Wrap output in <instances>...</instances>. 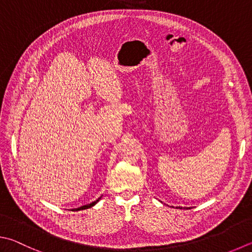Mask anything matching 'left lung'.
<instances>
[{
    "instance_id": "8db88e82",
    "label": "left lung",
    "mask_w": 252,
    "mask_h": 252,
    "mask_svg": "<svg viewBox=\"0 0 252 252\" xmlns=\"http://www.w3.org/2000/svg\"><path fill=\"white\" fill-rule=\"evenodd\" d=\"M178 208H180V207H178Z\"/></svg>"
}]
</instances>
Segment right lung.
Listing matches in <instances>:
<instances>
[{"mask_svg":"<svg viewBox=\"0 0 252 252\" xmlns=\"http://www.w3.org/2000/svg\"><path fill=\"white\" fill-rule=\"evenodd\" d=\"M99 199H101V197H99L97 200H94V202H93V203H91V204L85 205V206H81V207H79V208H76V209H72V210H74V212H78V210H82V209H87V208H90V207H93V206H94L95 204H97V203L99 202Z\"/></svg>","mask_w":252,"mask_h":252,"instance_id":"add662e5","label":"right lung"}]
</instances>
